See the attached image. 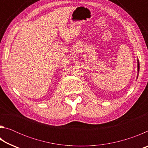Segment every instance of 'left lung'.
Masks as SVG:
<instances>
[{
	"mask_svg": "<svg viewBox=\"0 0 148 148\" xmlns=\"http://www.w3.org/2000/svg\"><path fill=\"white\" fill-rule=\"evenodd\" d=\"M139 69H140V64H139V61L138 60V72H139Z\"/></svg>",
	"mask_w": 148,
	"mask_h": 148,
	"instance_id": "1",
	"label": "left lung"
}]
</instances>
